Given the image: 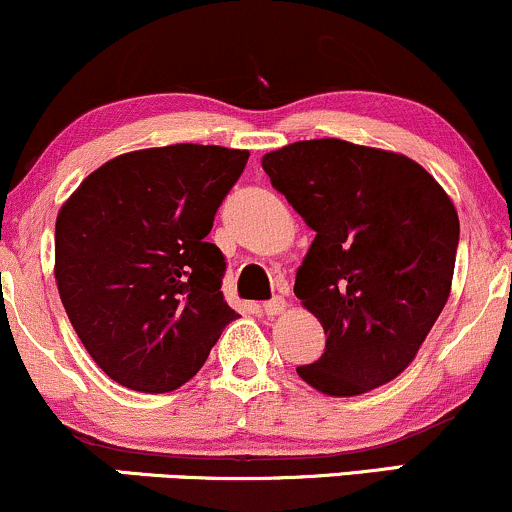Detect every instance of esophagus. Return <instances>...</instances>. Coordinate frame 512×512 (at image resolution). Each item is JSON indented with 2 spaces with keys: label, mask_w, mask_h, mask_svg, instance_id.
Instances as JSON below:
<instances>
[{
  "label": "esophagus",
  "mask_w": 512,
  "mask_h": 512,
  "mask_svg": "<svg viewBox=\"0 0 512 512\" xmlns=\"http://www.w3.org/2000/svg\"><path fill=\"white\" fill-rule=\"evenodd\" d=\"M264 308V313H267L269 317H274V315H281L286 310V301L281 296H274V298H269L267 303L262 305Z\"/></svg>",
  "instance_id": "obj_1"
}]
</instances>
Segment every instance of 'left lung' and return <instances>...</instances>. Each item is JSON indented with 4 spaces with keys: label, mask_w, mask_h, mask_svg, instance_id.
<instances>
[{
    "label": "left lung",
    "mask_w": 512,
    "mask_h": 512,
    "mask_svg": "<svg viewBox=\"0 0 512 512\" xmlns=\"http://www.w3.org/2000/svg\"><path fill=\"white\" fill-rule=\"evenodd\" d=\"M262 168L315 231L293 291L327 342L298 375L330 397L395 380L448 303L460 243L450 197L411 158L344 139L289 144Z\"/></svg>",
    "instance_id": "obj_1"
}]
</instances>
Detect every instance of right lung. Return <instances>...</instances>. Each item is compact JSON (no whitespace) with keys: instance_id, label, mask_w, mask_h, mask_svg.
Returning <instances> with one entry per match:
<instances>
[{"instance_id":"right-lung-1","label":"right lung","mask_w":512,"mask_h":512,"mask_svg":"<svg viewBox=\"0 0 512 512\" xmlns=\"http://www.w3.org/2000/svg\"><path fill=\"white\" fill-rule=\"evenodd\" d=\"M248 151L173 144L103 163L62 204L55 279L93 361L137 392H173L238 313L207 236Z\"/></svg>"}]
</instances>
